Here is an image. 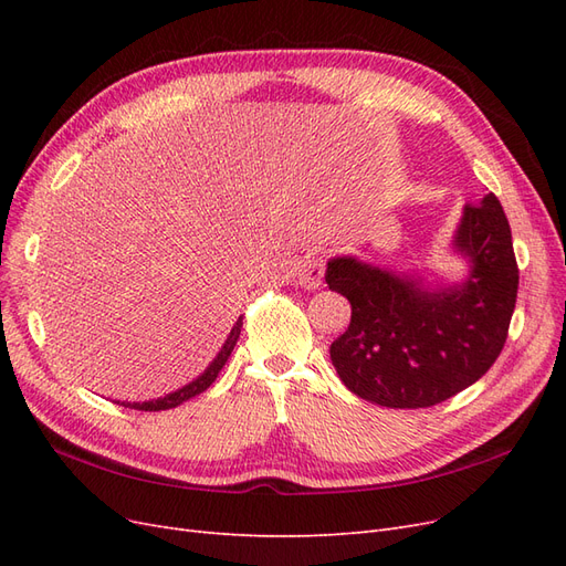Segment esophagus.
<instances>
[{
    "instance_id": "1",
    "label": "esophagus",
    "mask_w": 566,
    "mask_h": 566,
    "mask_svg": "<svg viewBox=\"0 0 566 566\" xmlns=\"http://www.w3.org/2000/svg\"><path fill=\"white\" fill-rule=\"evenodd\" d=\"M297 285L304 290H316L323 285V260L321 256H306L297 271Z\"/></svg>"
}]
</instances>
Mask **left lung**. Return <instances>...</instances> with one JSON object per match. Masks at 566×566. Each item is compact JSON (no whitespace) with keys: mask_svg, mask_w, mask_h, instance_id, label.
<instances>
[{"mask_svg":"<svg viewBox=\"0 0 566 566\" xmlns=\"http://www.w3.org/2000/svg\"><path fill=\"white\" fill-rule=\"evenodd\" d=\"M451 252L465 262L455 281L356 254L325 264V283L352 304L349 328L331 345V361L356 397L387 408H427L474 385L499 358L520 271L493 193L462 208Z\"/></svg>","mask_w":566,"mask_h":566,"instance_id":"obj_1","label":"left lung"}]
</instances>
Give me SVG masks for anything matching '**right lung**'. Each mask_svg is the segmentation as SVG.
<instances>
[{
    "label": "right lung",
    "mask_w": 566,
    "mask_h": 566,
    "mask_svg": "<svg viewBox=\"0 0 566 566\" xmlns=\"http://www.w3.org/2000/svg\"><path fill=\"white\" fill-rule=\"evenodd\" d=\"M241 328H243V316H238V321L233 323L229 337L224 339V345H221V349L217 352V356L212 358L210 366L205 368L198 375V378H193L191 382H186L184 387L169 391V394H165V397H158V399H148V401H117V403L125 406V408H136V410H167V408H177L184 401L198 397V394H202L205 389H208L217 380L219 370L224 368V364L229 361V356H231V352L235 347V342H238V337H241Z\"/></svg>",
    "instance_id": "add662e5"
}]
</instances>
